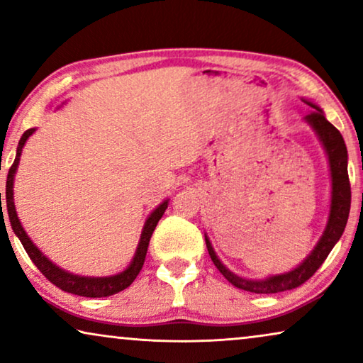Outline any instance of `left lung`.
Here are the masks:
<instances>
[{"label":"left lung","mask_w":363,"mask_h":363,"mask_svg":"<svg viewBox=\"0 0 363 363\" xmlns=\"http://www.w3.org/2000/svg\"><path fill=\"white\" fill-rule=\"evenodd\" d=\"M307 106L314 108L309 116L304 117V122L311 125L312 130L315 132L317 138L324 147L327 160H329V172H330V208H329V218H327L325 230L322 236L317 241L314 250L309 252V256L296 266L294 269L282 272V274H272L267 276L264 279H247V277L238 276L235 272L228 269V267L220 261L216 256L215 250H213L210 240L205 235L206 247L210 252L211 261L215 262L218 271L231 282L238 289L255 292V294H276V292L291 291L299 287L301 284L309 279L314 272L322 266L325 257L329 256L332 247L337 245L340 240L342 233L345 230L347 220H349L350 213V182H349V172H347V163H349V155H347V147L344 142V137L340 132L327 121L324 116V111L317 106V104L306 101L302 99Z\"/></svg>","instance_id":"obj_1"}]
</instances>
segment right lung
<instances>
[{"instance_id":"right-lung-1","label":"right lung","mask_w":363,"mask_h":363,"mask_svg":"<svg viewBox=\"0 0 363 363\" xmlns=\"http://www.w3.org/2000/svg\"><path fill=\"white\" fill-rule=\"evenodd\" d=\"M34 130H36V128H29V130L23 133L21 140H19L18 148H16V158H14V163L11 165V168H9L8 180H6V208H8L9 223H11L14 235L19 238L23 247L26 250L28 256L31 257V261L36 264L38 269L41 271L54 286H57L59 289L71 292V294H76V296H84V297H107V296L117 294V292L127 289V287L130 286L133 281H135V277L138 276V272H140V269H142L143 262H145L148 242H150L152 233L157 228V223L160 221L163 213H165V210L168 208V200L162 201L160 205H158L155 210L148 215V218L145 220V225H143V228H142L140 241H138V246H137L135 255H133V259L122 272H117V274H112V276L94 277V276H79V274H74V272L62 269V267L54 264L49 257L44 256L41 250H39V247L31 241V238L28 236V233L24 231L21 221H19L16 206H14V196H13L14 175H16L19 158H21L24 143L28 142V138L33 135ZM1 220L4 223L3 206H1Z\"/></svg>"}]
</instances>
